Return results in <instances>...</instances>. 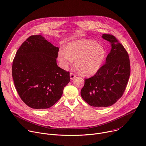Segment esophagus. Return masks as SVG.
Wrapping results in <instances>:
<instances>
[{"label":"esophagus","mask_w":146,"mask_h":146,"mask_svg":"<svg viewBox=\"0 0 146 146\" xmlns=\"http://www.w3.org/2000/svg\"><path fill=\"white\" fill-rule=\"evenodd\" d=\"M70 79L73 80L74 78H75L76 77V75L73 73H70Z\"/></svg>","instance_id":"esophagus-1"}]
</instances>
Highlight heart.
Listing matches in <instances>:
<instances>
[{
	"instance_id": "obj_1",
	"label": "heart",
	"mask_w": 146,
	"mask_h": 146,
	"mask_svg": "<svg viewBox=\"0 0 146 146\" xmlns=\"http://www.w3.org/2000/svg\"><path fill=\"white\" fill-rule=\"evenodd\" d=\"M105 55V50L101 45L91 40H81L69 43L65 50H60L58 59L64 68H68L75 60L78 73L90 76L99 69Z\"/></svg>"
}]
</instances>
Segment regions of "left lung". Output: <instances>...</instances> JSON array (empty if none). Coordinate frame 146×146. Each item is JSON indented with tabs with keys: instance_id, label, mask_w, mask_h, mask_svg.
I'll return each instance as SVG.
<instances>
[{
	"instance_id": "1",
	"label": "left lung",
	"mask_w": 146,
	"mask_h": 146,
	"mask_svg": "<svg viewBox=\"0 0 146 146\" xmlns=\"http://www.w3.org/2000/svg\"><path fill=\"white\" fill-rule=\"evenodd\" d=\"M103 38L108 41L111 50L105 64L95 74L85 78L81 95L88 104L94 107H108L114 104L125 91L131 74L129 55L117 38L104 33Z\"/></svg>"
}]
</instances>
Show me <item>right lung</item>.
<instances>
[{
  "mask_svg": "<svg viewBox=\"0 0 146 146\" xmlns=\"http://www.w3.org/2000/svg\"><path fill=\"white\" fill-rule=\"evenodd\" d=\"M59 48L42 36L32 35L17 50L13 61L15 89L29 107L45 109L62 96L70 81V73L58 67Z\"/></svg>",
  "mask_w": 146,
  "mask_h": 146,
  "instance_id": "add662e5",
  "label": "right lung"
}]
</instances>
